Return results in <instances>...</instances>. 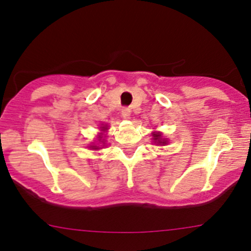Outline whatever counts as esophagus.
<instances>
[{
  "instance_id": "esophagus-1",
  "label": "esophagus",
  "mask_w": 251,
  "mask_h": 251,
  "mask_svg": "<svg viewBox=\"0 0 251 251\" xmlns=\"http://www.w3.org/2000/svg\"><path fill=\"white\" fill-rule=\"evenodd\" d=\"M121 113H122V116L125 117V119H129V117H130L131 109L129 107H126V108L122 109V111H121Z\"/></svg>"
}]
</instances>
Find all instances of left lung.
<instances>
[{
  "label": "left lung",
  "instance_id": "8db88e82",
  "mask_svg": "<svg viewBox=\"0 0 251 251\" xmlns=\"http://www.w3.org/2000/svg\"><path fill=\"white\" fill-rule=\"evenodd\" d=\"M152 140H155V143H157L158 146H162V144L164 146V144H167V140L162 137V134L160 131L152 132Z\"/></svg>",
  "mask_w": 251,
  "mask_h": 251
}]
</instances>
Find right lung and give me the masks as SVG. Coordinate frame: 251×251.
I'll list each match as a JSON object with an SVG mask.
<instances>
[{"label": "right lung", "instance_id": "add662e5", "mask_svg": "<svg viewBox=\"0 0 251 251\" xmlns=\"http://www.w3.org/2000/svg\"><path fill=\"white\" fill-rule=\"evenodd\" d=\"M100 129H101V131H107V129H108V126H107V125H104V126H100ZM97 138H100V141H101L102 136H101V135H100V136L97 137ZM90 148H91V149H94V150H97V149H99V147L95 146V144H93V146H90Z\"/></svg>", "mask_w": 251, "mask_h": 251}]
</instances>
